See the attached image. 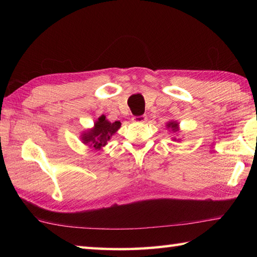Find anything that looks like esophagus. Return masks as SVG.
Segmentation results:
<instances>
[{"mask_svg":"<svg viewBox=\"0 0 257 257\" xmlns=\"http://www.w3.org/2000/svg\"><path fill=\"white\" fill-rule=\"evenodd\" d=\"M146 119H147V117L145 116V114H141V116H134L133 121H135V122H145Z\"/></svg>","mask_w":257,"mask_h":257,"instance_id":"esophagus-1","label":"esophagus"}]
</instances>
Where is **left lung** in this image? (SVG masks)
Instances as JSON below:
<instances>
[{
	"label": "left lung",
	"mask_w": 257,
	"mask_h": 257,
	"mask_svg": "<svg viewBox=\"0 0 257 257\" xmlns=\"http://www.w3.org/2000/svg\"><path fill=\"white\" fill-rule=\"evenodd\" d=\"M167 125H168V128H171L173 132H178V130H179L178 129V123L174 122V121L173 122H169Z\"/></svg>",
	"instance_id": "1"
}]
</instances>
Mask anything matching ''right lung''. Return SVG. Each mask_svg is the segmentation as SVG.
<instances>
[{"instance_id":"obj_1","label":"right lung","mask_w":257,"mask_h":257,"mask_svg":"<svg viewBox=\"0 0 257 257\" xmlns=\"http://www.w3.org/2000/svg\"><path fill=\"white\" fill-rule=\"evenodd\" d=\"M120 125H121L120 121L109 122L105 116H101L95 122L94 129L84 134L81 138L84 140V144H88L95 149H100L101 147L106 146L107 141L120 128Z\"/></svg>"}]
</instances>
